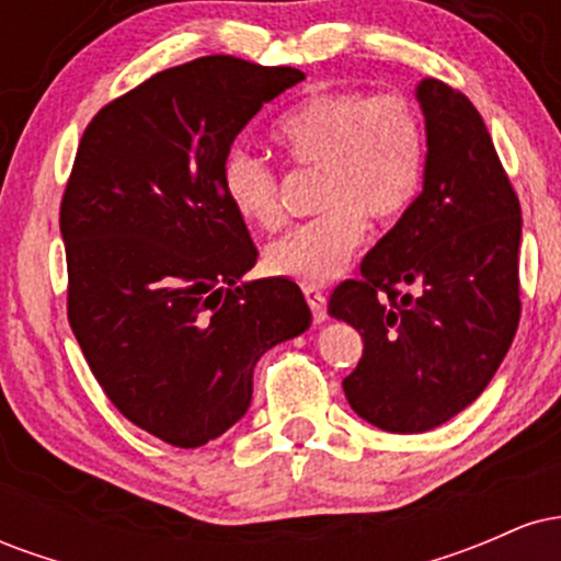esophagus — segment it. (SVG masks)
Masks as SVG:
<instances>
[{
    "label": "esophagus",
    "instance_id": "obj_1",
    "mask_svg": "<svg viewBox=\"0 0 561 561\" xmlns=\"http://www.w3.org/2000/svg\"><path fill=\"white\" fill-rule=\"evenodd\" d=\"M302 295H306L308 306H311L313 321H317V324H321V321L327 319V298H324V293H321L319 287H302Z\"/></svg>",
    "mask_w": 561,
    "mask_h": 561
}]
</instances>
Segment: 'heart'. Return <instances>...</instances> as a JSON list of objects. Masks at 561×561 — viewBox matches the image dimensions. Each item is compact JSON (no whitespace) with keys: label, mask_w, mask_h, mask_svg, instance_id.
Instances as JSON below:
<instances>
[{"label":"heart","mask_w":561,"mask_h":561,"mask_svg":"<svg viewBox=\"0 0 561 561\" xmlns=\"http://www.w3.org/2000/svg\"><path fill=\"white\" fill-rule=\"evenodd\" d=\"M274 139L295 163L324 173V214L263 250V268L274 276L302 285L332 279L362 244L366 221L388 227L420 195L424 124L403 94L319 92L276 121ZM221 184L237 216L261 229L279 227L276 173L266 160L234 150Z\"/></svg>","instance_id":"heart-1"}]
</instances>
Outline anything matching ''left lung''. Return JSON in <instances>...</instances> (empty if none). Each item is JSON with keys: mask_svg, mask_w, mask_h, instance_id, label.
<instances>
[{"mask_svg": "<svg viewBox=\"0 0 561 561\" xmlns=\"http://www.w3.org/2000/svg\"><path fill=\"white\" fill-rule=\"evenodd\" d=\"M416 102L422 192L330 298L364 340L347 403L385 433H427L478 401L519 324L523 214L491 134L448 83L422 79Z\"/></svg>", "mask_w": 561, "mask_h": 561, "instance_id": "1", "label": "left lung"}]
</instances>
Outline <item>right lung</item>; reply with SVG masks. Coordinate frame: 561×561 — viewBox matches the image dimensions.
Returning a JSON list of instances; mask_svg holds the SVG:
<instances>
[{
    "label": "right lung",
    "mask_w": 561,
    "mask_h": 561,
    "mask_svg": "<svg viewBox=\"0 0 561 561\" xmlns=\"http://www.w3.org/2000/svg\"><path fill=\"white\" fill-rule=\"evenodd\" d=\"M306 76L229 55L169 68L94 115L62 195L68 321L115 409L205 446L253 401V369L311 327L300 287L255 266L221 184L237 134Z\"/></svg>",
    "instance_id": "obj_1"
}]
</instances>
